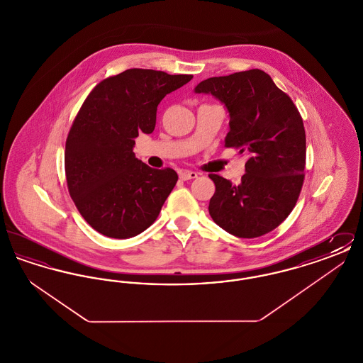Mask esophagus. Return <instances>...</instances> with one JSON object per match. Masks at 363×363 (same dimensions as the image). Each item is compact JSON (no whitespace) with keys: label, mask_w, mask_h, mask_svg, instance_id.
I'll return each mask as SVG.
<instances>
[{"label":"esophagus","mask_w":363,"mask_h":363,"mask_svg":"<svg viewBox=\"0 0 363 363\" xmlns=\"http://www.w3.org/2000/svg\"><path fill=\"white\" fill-rule=\"evenodd\" d=\"M179 178H181L182 181H189V179L197 178V173L190 172V170H182V172H179Z\"/></svg>","instance_id":"esophagus-1"}]
</instances>
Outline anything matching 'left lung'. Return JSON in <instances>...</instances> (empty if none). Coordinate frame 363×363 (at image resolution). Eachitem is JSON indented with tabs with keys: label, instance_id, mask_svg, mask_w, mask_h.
I'll use <instances>...</instances> for the list:
<instances>
[{
	"label": "left lung",
	"instance_id": "1",
	"mask_svg": "<svg viewBox=\"0 0 363 363\" xmlns=\"http://www.w3.org/2000/svg\"><path fill=\"white\" fill-rule=\"evenodd\" d=\"M225 104L230 130L225 147L240 148L247 162L241 184L211 174L213 222L238 238H257L293 211L302 189L306 136L298 108L264 70L211 77L194 88Z\"/></svg>",
	"mask_w": 363,
	"mask_h": 363
}]
</instances>
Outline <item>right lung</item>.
<instances>
[{"mask_svg":"<svg viewBox=\"0 0 363 363\" xmlns=\"http://www.w3.org/2000/svg\"><path fill=\"white\" fill-rule=\"evenodd\" d=\"M191 79L133 68L86 96L67 138L65 174L74 206L98 233L126 240L155 222L178 175L138 160L135 138L154 132L157 104Z\"/></svg>","mask_w":363,"mask_h":363,"instance_id":"right-lung-1","label":"right lung"}]
</instances>
